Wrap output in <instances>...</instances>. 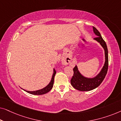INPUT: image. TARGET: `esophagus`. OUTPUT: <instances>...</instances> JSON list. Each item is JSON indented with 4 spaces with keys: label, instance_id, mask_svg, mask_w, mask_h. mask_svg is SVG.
Returning a JSON list of instances; mask_svg holds the SVG:
<instances>
[{
    "label": "esophagus",
    "instance_id": "obj_1",
    "mask_svg": "<svg viewBox=\"0 0 121 121\" xmlns=\"http://www.w3.org/2000/svg\"><path fill=\"white\" fill-rule=\"evenodd\" d=\"M72 60V58L70 56H68L67 57H63L62 59V63L64 65H67V64H69Z\"/></svg>",
    "mask_w": 121,
    "mask_h": 121
}]
</instances>
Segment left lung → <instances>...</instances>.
<instances>
[{
	"instance_id": "left-lung-1",
	"label": "left lung",
	"mask_w": 121,
	"mask_h": 121,
	"mask_svg": "<svg viewBox=\"0 0 121 121\" xmlns=\"http://www.w3.org/2000/svg\"><path fill=\"white\" fill-rule=\"evenodd\" d=\"M93 31L94 34L97 36L94 38V39L100 43L105 51V62L100 72L96 77L92 78H89L84 77L79 72L77 65L74 68V74L71 79L70 83L74 88L78 90L82 91H90L98 87L105 79L107 70H108V49H107L106 43L102 39L100 33L95 27H93Z\"/></svg>"
}]
</instances>
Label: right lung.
Instances as JSON below:
<instances>
[{"label": "right lung", "instance_id": "1", "mask_svg": "<svg viewBox=\"0 0 121 121\" xmlns=\"http://www.w3.org/2000/svg\"><path fill=\"white\" fill-rule=\"evenodd\" d=\"M56 71L55 69H53V74L52 75V79H51V80L49 83L48 84V85L46 86V87H44V88L42 89H40V90H38L36 91H27L23 89L24 91H25L28 93L32 94V95H43V94H45L47 92H48L49 91H50L51 89H52L53 86V83H54V76L56 75Z\"/></svg>", "mask_w": 121, "mask_h": 121}]
</instances>
